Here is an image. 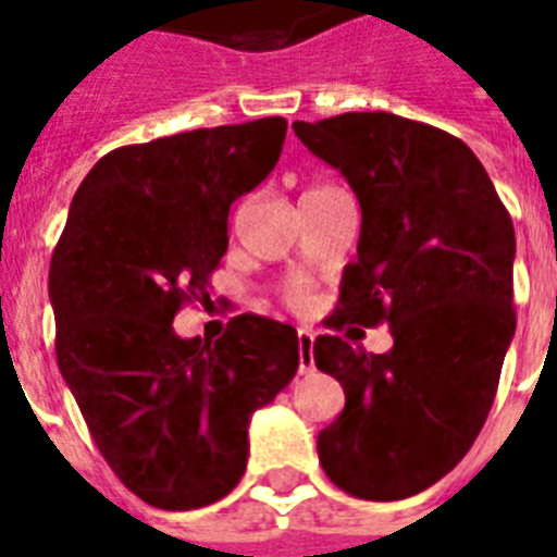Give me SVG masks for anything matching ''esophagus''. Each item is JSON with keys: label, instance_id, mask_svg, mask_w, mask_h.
I'll return each mask as SVG.
<instances>
[{"label": "esophagus", "instance_id": "obj_1", "mask_svg": "<svg viewBox=\"0 0 557 557\" xmlns=\"http://www.w3.org/2000/svg\"><path fill=\"white\" fill-rule=\"evenodd\" d=\"M313 333L307 327H299V373H313Z\"/></svg>", "mask_w": 557, "mask_h": 557}]
</instances>
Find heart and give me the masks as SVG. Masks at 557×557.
Returning a JSON list of instances; mask_svg holds the SVG:
<instances>
[{
  "label": "heart",
  "instance_id": "heart-1",
  "mask_svg": "<svg viewBox=\"0 0 557 557\" xmlns=\"http://www.w3.org/2000/svg\"><path fill=\"white\" fill-rule=\"evenodd\" d=\"M293 299H296V301H301V290H296V293H293Z\"/></svg>",
  "mask_w": 557,
  "mask_h": 557
}]
</instances>
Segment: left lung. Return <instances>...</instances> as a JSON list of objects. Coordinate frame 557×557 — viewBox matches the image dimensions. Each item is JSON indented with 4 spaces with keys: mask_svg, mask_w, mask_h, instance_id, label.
Instances as JSON below:
<instances>
[{
    "mask_svg": "<svg viewBox=\"0 0 557 557\" xmlns=\"http://www.w3.org/2000/svg\"><path fill=\"white\" fill-rule=\"evenodd\" d=\"M301 144L339 169L362 207L331 327L391 324L394 348L313 342L345 388L319 431L324 474L362 500H403L466 457L495 403L515 336V226L469 146L388 111L305 123Z\"/></svg>",
    "mask_w": 557,
    "mask_h": 557,
    "instance_id": "left-lung-1",
    "label": "left lung"
}]
</instances>
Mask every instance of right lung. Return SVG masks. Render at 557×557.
Wrapping results in <instances>:
<instances>
[{
  "label": "right lung",
  "mask_w": 557,
  "mask_h": 557,
  "mask_svg": "<svg viewBox=\"0 0 557 557\" xmlns=\"http://www.w3.org/2000/svg\"><path fill=\"white\" fill-rule=\"evenodd\" d=\"M287 120L195 128L114 149L79 184L51 256L57 364L111 471L149 506L201 509L247 469L250 417L299 371L290 324L242 313L181 339L209 299L235 198L282 154Z\"/></svg>",
  "instance_id": "obj_1"
}]
</instances>
